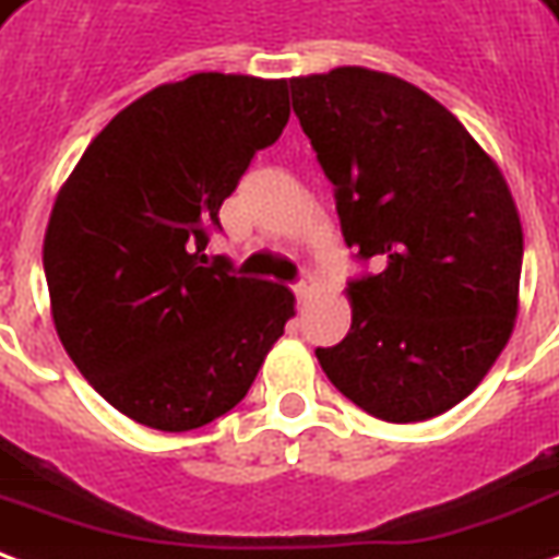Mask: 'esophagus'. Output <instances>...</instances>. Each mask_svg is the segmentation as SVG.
Instances as JSON below:
<instances>
[{
	"instance_id": "obj_1",
	"label": "esophagus",
	"mask_w": 559,
	"mask_h": 559,
	"mask_svg": "<svg viewBox=\"0 0 559 559\" xmlns=\"http://www.w3.org/2000/svg\"><path fill=\"white\" fill-rule=\"evenodd\" d=\"M293 293H296V299H305V296H308V281L301 278V281H296V284H293Z\"/></svg>"
}]
</instances>
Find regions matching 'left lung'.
Listing matches in <instances>:
<instances>
[{"label": "left lung", "mask_w": 559, "mask_h": 559, "mask_svg": "<svg viewBox=\"0 0 559 559\" xmlns=\"http://www.w3.org/2000/svg\"><path fill=\"white\" fill-rule=\"evenodd\" d=\"M346 246L379 272L349 278L353 329L317 349L346 400L388 424L448 412L507 346L522 222L507 180L427 91L367 68L290 80Z\"/></svg>", "instance_id": "left-lung-1"}]
</instances>
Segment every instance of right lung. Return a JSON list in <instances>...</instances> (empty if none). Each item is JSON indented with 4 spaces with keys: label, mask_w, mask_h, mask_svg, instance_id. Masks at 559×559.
Returning <instances> with one entry per match:
<instances>
[{
    "label": "right lung",
    "mask_w": 559,
    "mask_h": 559,
    "mask_svg": "<svg viewBox=\"0 0 559 559\" xmlns=\"http://www.w3.org/2000/svg\"><path fill=\"white\" fill-rule=\"evenodd\" d=\"M290 121L287 82L195 73L115 115L56 198L52 320L111 406L163 432L227 415L284 334L293 293L206 263L218 210Z\"/></svg>",
    "instance_id": "add662e5"
}]
</instances>
